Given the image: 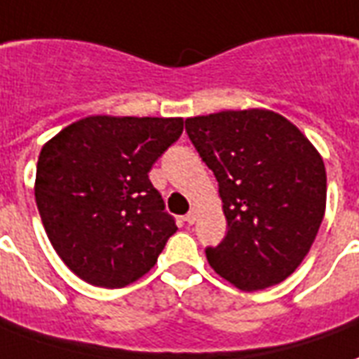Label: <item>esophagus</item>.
Masks as SVG:
<instances>
[{"mask_svg": "<svg viewBox=\"0 0 359 359\" xmlns=\"http://www.w3.org/2000/svg\"><path fill=\"white\" fill-rule=\"evenodd\" d=\"M184 220H187L188 224H194V222L198 220V209H196V207H194V209H190L187 217H184Z\"/></svg>", "mask_w": 359, "mask_h": 359, "instance_id": "esophagus-1", "label": "esophagus"}]
</instances>
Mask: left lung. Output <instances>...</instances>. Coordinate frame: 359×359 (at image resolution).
<instances>
[{
  "mask_svg": "<svg viewBox=\"0 0 359 359\" xmlns=\"http://www.w3.org/2000/svg\"><path fill=\"white\" fill-rule=\"evenodd\" d=\"M187 133L219 182L228 233L207 247L215 272L243 291L293 274L320 230L327 175L301 129L264 108L187 119Z\"/></svg>",
  "mask_w": 359,
  "mask_h": 359,
  "instance_id": "left-lung-1",
  "label": "left lung"
}]
</instances>
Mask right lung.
I'll return each mask as SVG.
<instances>
[{
	"label": "right lung",
	"mask_w": 359,
	"mask_h": 359,
	"mask_svg": "<svg viewBox=\"0 0 359 359\" xmlns=\"http://www.w3.org/2000/svg\"><path fill=\"white\" fill-rule=\"evenodd\" d=\"M182 129V118L89 116L45 142L36 203L51 245L78 278L126 287L158 262L177 224L148 172Z\"/></svg>",
	"instance_id": "add662e5"
}]
</instances>
